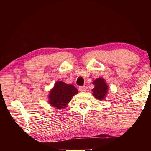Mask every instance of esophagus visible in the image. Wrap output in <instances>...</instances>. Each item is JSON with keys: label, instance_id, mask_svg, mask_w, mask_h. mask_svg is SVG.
Segmentation results:
<instances>
[{"label": "esophagus", "instance_id": "1", "mask_svg": "<svg viewBox=\"0 0 151 151\" xmlns=\"http://www.w3.org/2000/svg\"><path fill=\"white\" fill-rule=\"evenodd\" d=\"M78 90L82 92H85L86 91V88L85 86H80L78 88Z\"/></svg>", "mask_w": 151, "mask_h": 151}]
</instances>
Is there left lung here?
<instances>
[{
    "label": "left lung",
    "instance_id": "obj_1",
    "mask_svg": "<svg viewBox=\"0 0 151 151\" xmlns=\"http://www.w3.org/2000/svg\"><path fill=\"white\" fill-rule=\"evenodd\" d=\"M93 84L95 85V88L91 90L93 92V95L99 100H104L108 90V87L104 80L98 78L95 80Z\"/></svg>",
    "mask_w": 151,
    "mask_h": 151
}]
</instances>
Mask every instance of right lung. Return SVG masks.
<instances>
[{
	"label": "right lung",
	"instance_id": "1",
	"mask_svg": "<svg viewBox=\"0 0 151 151\" xmlns=\"http://www.w3.org/2000/svg\"><path fill=\"white\" fill-rule=\"evenodd\" d=\"M78 89L72 84H67L62 81L55 83L49 94V102L56 109L65 108L74 95L78 93Z\"/></svg>",
	"mask_w": 151,
	"mask_h": 151
}]
</instances>
